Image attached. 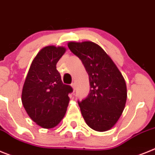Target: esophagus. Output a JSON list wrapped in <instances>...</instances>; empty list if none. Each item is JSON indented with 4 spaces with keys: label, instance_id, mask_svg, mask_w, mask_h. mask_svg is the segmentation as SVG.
I'll use <instances>...</instances> for the list:
<instances>
[{
    "label": "esophagus",
    "instance_id": "34e87169",
    "mask_svg": "<svg viewBox=\"0 0 155 155\" xmlns=\"http://www.w3.org/2000/svg\"><path fill=\"white\" fill-rule=\"evenodd\" d=\"M71 86L72 87L73 90H75V89H76V85H75L74 83H72V84H71Z\"/></svg>",
    "mask_w": 155,
    "mask_h": 155
}]
</instances>
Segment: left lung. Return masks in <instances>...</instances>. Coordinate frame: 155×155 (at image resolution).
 Returning <instances> with one entry per match:
<instances>
[{
  "label": "left lung",
  "instance_id": "left-lung-1",
  "mask_svg": "<svg viewBox=\"0 0 155 155\" xmlns=\"http://www.w3.org/2000/svg\"><path fill=\"white\" fill-rule=\"evenodd\" d=\"M89 75L90 93L78 102L86 124L97 131L111 129L120 117L127 101L124 78L111 58L92 41L68 43Z\"/></svg>",
  "mask_w": 155,
  "mask_h": 155
}]
</instances>
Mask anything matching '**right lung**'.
Returning a JSON list of instances; mask_svg holds the SVG:
<instances>
[{"label": "right lung", "instance_id": "obj_1", "mask_svg": "<svg viewBox=\"0 0 155 155\" xmlns=\"http://www.w3.org/2000/svg\"><path fill=\"white\" fill-rule=\"evenodd\" d=\"M65 47H44L31 64L24 83L21 101L30 118L43 128H53L64 117L72 88L62 83L56 64Z\"/></svg>", "mask_w": 155, "mask_h": 155}]
</instances>
